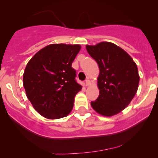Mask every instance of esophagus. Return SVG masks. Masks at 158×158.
Returning a JSON list of instances; mask_svg holds the SVG:
<instances>
[{
  "mask_svg": "<svg viewBox=\"0 0 158 158\" xmlns=\"http://www.w3.org/2000/svg\"><path fill=\"white\" fill-rule=\"evenodd\" d=\"M90 80L89 79H86V80H85V86H88V85H90Z\"/></svg>",
  "mask_w": 158,
  "mask_h": 158,
  "instance_id": "1",
  "label": "esophagus"
}]
</instances>
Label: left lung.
Segmentation results:
<instances>
[{"mask_svg":"<svg viewBox=\"0 0 158 158\" xmlns=\"http://www.w3.org/2000/svg\"><path fill=\"white\" fill-rule=\"evenodd\" d=\"M99 68V95L90 102L97 113L111 117L128 106L137 93L139 77L137 64L127 52L110 42L86 45Z\"/></svg>","mask_w":158,"mask_h":158,"instance_id":"left-lung-1","label":"left lung"}]
</instances>
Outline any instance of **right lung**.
I'll return each mask as SVG.
<instances>
[{"label":"right lung","instance_id":"right-lung-1","mask_svg":"<svg viewBox=\"0 0 158 158\" xmlns=\"http://www.w3.org/2000/svg\"><path fill=\"white\" fill-rule=\"evenodd\" d=\"M80 49L79 44H50L27 63L23 87L32 106L43 117L59 119L71 111L74 97L82 88L71 67Z\"/></svg>","mask_w":158,"mask_h":158}]
</instances>
